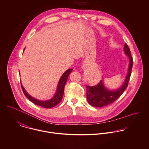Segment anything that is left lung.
Returning <instances> with one entry per match:
<instances>
[{"label": "left lung", "mask_w": 149, "mask_h": 149, "mask_svg": "<svg viewBox=\"0 0 149 149\" xmlns=\"http://www.w3.org/2000/svg\"><path fill=\"white\" fill-rule=\"evenodd\" d=\"M124 50L125 54L127 55L130 58L128 72L124 83L120 88L113 91H110L105 88L102 80L96 86H86L87 99L88 103L91 106L100 107L112 103L122 95L128 87L133 66V59L131 56L130 49L126 43L124 45Z\"/></svg>", "instance_id": "left-lung-1"}]
</instances>
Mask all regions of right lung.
<instances>
[{
  "mask_svg": "<svg viewBox=\"0 0 149 149\" xmlns=\"http://www.w3.org/2000/svg\"><path fill=\"white\" fill-rule=\"evenodd\" d=\"M72 70H73L72 69H68L62 75V76H61V79L59 81V83H58V87H57L56 93L55 94L53 98L50 99V100H45V101H42V100H38V99L33 98L32 97L29 95L26 92V91L25 90L24 88L23 87L22 84L21 83V86L22 91H23L24 95L27 97V98L29 99L31 102H32L35 104L42 106V107H45V108L53 107L55 106L56 105H57L62 99L63 93H64L65 86L66 84V81H67L68 78L69 77V75Z\"/></svg>",
  "mask_w": 149,
  "mask_h": 149,
  "instance_id": "obj_1",
  "label": "right lung"
}]
</instances>
